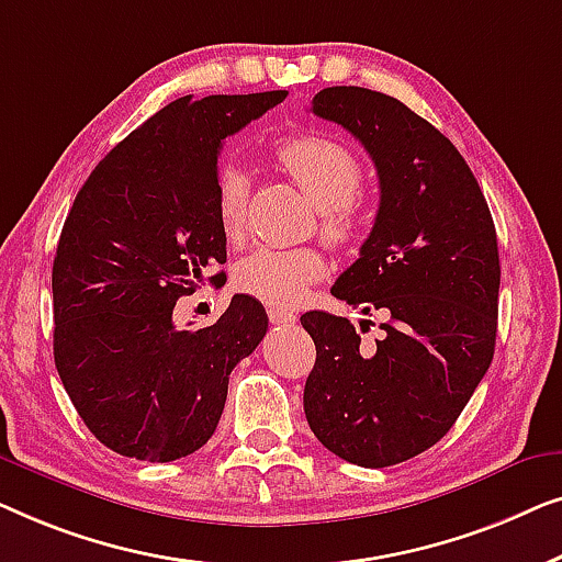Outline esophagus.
I'll return each mask as SVG.
<instances>
[{
  "label": "esophagus",
  "instance_id": "34e87169",
  "mask_svg": "<svg viewBox=\"0 0 562 562\" xmlns=\"http://www.w3.org/2000/svg\"><path fill=\"white\" fill-rule=\"evenodd\" d=\"M267 315H270V321L274 323V326H290V323L297 321V315L288 311V307H270Z\"/></svg>",
  "mask_w": 562,
  "mask_h": 562
}]
</instances>
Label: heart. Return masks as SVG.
I'll list each match as a JSON object with an SVG mask.
<instances>
[{"label": "heart", "instance_id": "obj_1", "mask_svg": "<svg viewBox=\"0 0 562 562\" xmlns=\"http://www.w3.org/2000/svg\"><path fill=\"white\" fill-rule=\"evenodd\" d=\"M278 160L292 180L303 188L323 216V234L330 241L346 244L357 239L359 216L351 201L357 199L363 170L357 155L341 142L300 134L284 139L274 149ZM249 180L239 165L221 162L213 183L218 228L228 244H239L247 232ZM328 265L326 257L313 247L300 249H257L236 265L234 282L247 295L267 305H295L305 297L311 284L323 280Z\"/></svg>", "mask_w": 562, "mask_h": 562}]
</instances>
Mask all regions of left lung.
<instances>
[{
    "mask_svg": "<svg viewBox=\"0 0 562 562\" xmlns=\"http://www.w3.org/2000/svg\"><path fill=\"white\" fill-rule=\"evenodd\" d=\"M313 114L357 137L379 176V211L330 295L379 311L382 338L311 311L305 417L330 453L363 469L407 461L446 436L494 359L499 247L484 193L446 134L402 101L330 86ZM369 326V321H361Z\"/></svg>",
    "mask_w": 562,
    "mask_h": 562,
    "instance_id": "left-lung-1",
    "label": "left lung"
}]
</instances>
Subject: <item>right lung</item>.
<instances>
[{"instance_id":"add662e5","label":"right lung","mask_w":562,"mask_h":562,"mask_svg":"<svg viewBox=\"0 0 562 562\" xmlns=\"http://www.w3.org/2000/svg\"><path fill=\"white\" fill-rule=\"evenodd\" d=\"M284 97L170 101L93 168L68 211L53 262L55 369L114 453L168 463L205 446L228 374L267 334L251 295L199 330H178L172 311L226 262L213 205L221 142Z\"/></svg>"}]
</instances>
